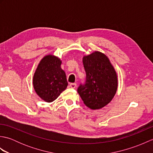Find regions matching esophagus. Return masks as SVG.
<instances>
[{"mask_svg": "<svg viewBox=\"0 0 153 153\" xmlns=\"http://www.w3.org/2000/svg\"><path fill=\"white\" fill-rule=\"evenodd\" d=\"M70 87H71V88L75 89V88H76V87H77V84H76V83H70Z\"/></svg>", "mask_w": 153, "mask_h": 153, "instance_id": "obj_1", "label": "esophagus"}]
</instances>
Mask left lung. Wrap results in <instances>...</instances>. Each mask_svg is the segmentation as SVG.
I'll return each mask as SVG.
<instances>
[{
  "instance_id": "obj_1",
  "label": "left lung",
  "mask_w": 153,
  "mask_h": 153,
  "mask_svg": "<svg viewBox=\"0 0 153 153\" xmlns=\"http://www.w3.org/2000/svg\"><path fill=\"white\" fill-rule=\"evenodd\" d=\"M83 63L86 83L79 87L77 93L90 109L102 108L111 102L116 93L118 84L116 71L108 56L100 51L84 55Z\"/></svg>"
}]
</instances>
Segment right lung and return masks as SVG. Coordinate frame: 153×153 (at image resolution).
<instances>
[{"label": "right lung", "mask_w": 153, "mask_h": 153, "mask_svg": "<svg viewBox=\"0 0 153 153\" xmlns=\"http://www.w3.org/2000/svg\"><path fill=\"white\" fill-rule=\"evenodd\" d=\"M60 58L47 54L37 65L33 77V85L37 95L47 102H53L66 89V76L62 69Z\"/></svg>", "instance_id": "1"}]
</instances>
